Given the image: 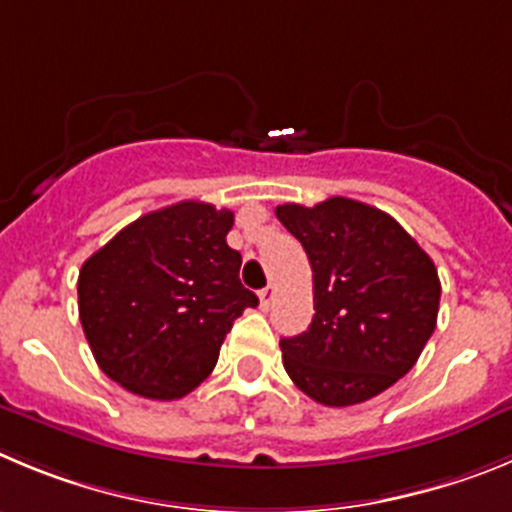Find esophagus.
Segmentation results:
<instances>
[{
    "mask_svg": "<svg viewBox=\"0 0 512 512\" xmlns=\"http://www.w3.org/2000/svg\"><path fill=\"white\" fill-rule=\"evenodd\" d=\"M274 297H276V287H274V284H269V287L261 289V292H259L261 309H269V307H271V302H274Z\"/></svg>",
    "mask_w": 512,
    "mask_h": 512,
    "instance_id": "obj_1",
    "label": "esophagus"
}]
</instances>
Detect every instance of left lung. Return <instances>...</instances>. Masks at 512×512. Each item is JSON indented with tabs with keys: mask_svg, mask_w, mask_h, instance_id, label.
Returning a JSON list of instances; mask_svg holds the SVG:
<instances>
[{
	"mask_svg": "<svg viewBox=\"0 0 512 512\" xmlns=\"http://www.w3.org/2000/svg\"><path fill=\"white\" fill-rule=\"evenodd\" d=\"M276 218L307 251L314 317L281 337L294 386L325 406H353L409 373L437 327L442 284L429 253L388 213L350 198L287 203Z\"/></svg>",
	"mask_w": 512,
	"mask_h": 512,
	"instance_id": "1",
	"label": "left lung"
}]
</instances>
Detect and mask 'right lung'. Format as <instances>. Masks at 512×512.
I'll return each instance as SVG.
<instances>
[{
	"label": "right lung",
	"instance_id": "obj_1",
	"mask_svg": "<svg viewBox=\"0 0 512 512\" xmlns=\"http://www.w3.org/2000/svg\"><path fill=\"white\" fill-rule=\"evenodd\" d=\"M231 228V210L182 200L121 228L83 264L81 325L111 381L172 401L213 373L233 322L259 304L238 279Z\"/></svg>",
	"mask_w": 512,
	"mask_h": 512
}]
</instances>
